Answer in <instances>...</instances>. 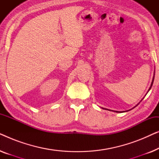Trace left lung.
I'll return each mask as SVG.
<instances>
[{
    "label": "left lung",
    "instance_id": "1",
    "mask_svg": "<svg viewBox=\"0 0 159 159\" xmlns=\"http://www.w3.org/2000/svg\"><path fill=\"white\" fill-rule=\"evenodd\" d=\"M154 73H155V72H154ZM154 75H153V80H152V82H151V87H150V88H149V90H148V91L150 90H151V87H152V85H153V80H154ZM143 100V99H142ZM138 103V104H139ZM138 105H137V106H138ZM135 106H134V107H135ZM103 109H104V108H103ZM115 112H119V111H115Z\"/></svg>",
    "mask_w": 159,
    "mask_h": 159
}]
</instances>
